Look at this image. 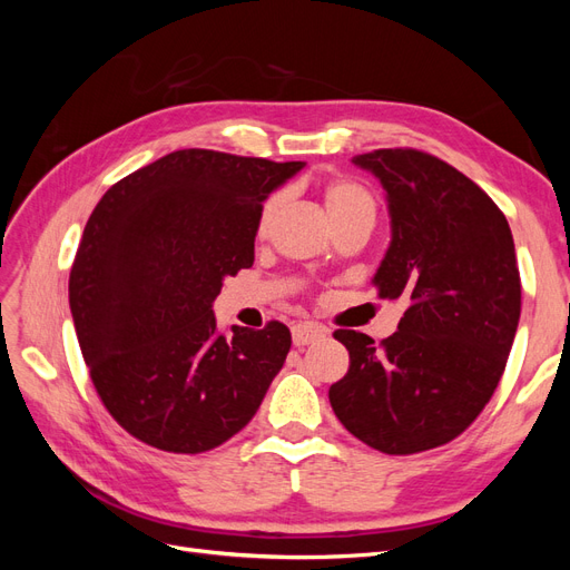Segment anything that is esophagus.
Segmentation results:
<instances>
[{
  "label": "esophagus",
  "instance_id": "obj_1",
  "mask_svg": "<svg viewBox=\"0 0 570 570\" xmlns=\"http://www.w3.org/2000/svg\"><path fill=\"white\" fill-rule=\"evenodd\" d=\"M325 337V327L318 323H297L292 327V342L297 344V347H306V344L318 342Z\"/></svg>",
  "mask_w": 570,
  "mask_h": 570
}]
</instances>
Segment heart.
Listing matches in <instances>:
<instances>
[{
	"label": "heart",
	"mask_w": 570,
	"mask_h": 570,
	"mask_svg": "<svg viewBox=\"0 0 570 570\" xmlns=\"http://www.w3.org/2000/svg\"><path fill=\"white\" fill-rule=\"evenodd\" d=\"M281 206V195H273L264 202L262 212H258V230H266L271 218L275 216ZM323 206L331 223H340L352 216H375V202L368 189L350 178H333L323 187Z\"/></svg>",
	"instance_id": "heart-1"
}]
</instances>
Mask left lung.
<instances>
[{
	"instance_id": "obj_1",
	"label": "left lung",
	"mask_w": 570,
	"mask_h": 570,
	"mask_svg": "<svg viewBox=\"0 0 570 570\" xmlns=\"http://www.w3.org/2000/svg\"><path fill=\"white\" fill-rule=\"evenodd\" d=\"M352 164L381 180L390 247L373 275L404 299L396 333L337 331L350 371L327 392L340 423L385 454L454 440L485 409L521 318L511 228L482 189L430 154L375 149Z\"/></svg>"
}]
</instances>
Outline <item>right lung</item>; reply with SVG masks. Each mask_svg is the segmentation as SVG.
<instances>
[{
    "label": "right lung",
    "instance_id": "add662e5",
    "mask_svg": "<svg viewBox=\"0 0 570 570\" xmlns=\"http://www.w3.org/2000/svg\"><path fill=\"white\" fill-rule=\"evenodd\" d=\"M304 161L178 149L118 180L85 226L68 304L101 402L157 450L199 454L243 430L289 331H218L214 299L254 264L258 212Z\"/></svg>",
    "mask_w": 570,
    "mask_h": 570
}]
</instances>
